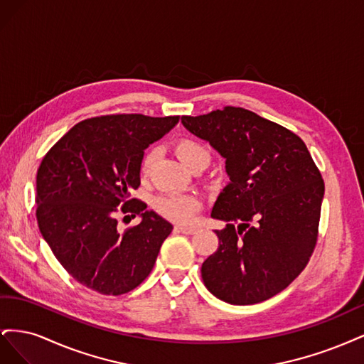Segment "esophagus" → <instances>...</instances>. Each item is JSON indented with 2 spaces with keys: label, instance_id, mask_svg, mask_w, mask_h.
I'll return each instance as SVG.
<instances>
[{
  "label": "esophagus",
  "instance_id": "esophagus-1",
  "mask_svg": "<svg viewBox=\"0 0 364 364\" xmlns=\"http://www.w3.org/2000/svg\"><path fill=\"white\" fill-rule=\"evenodd\" d=\"M174 230H176V232H181V234L191 235V234H194V232H196L197 228H194V226H176V228H174Z\"/></svg>",
  "mask_w": 364,
  "mask_h": 364
}]
</instances>
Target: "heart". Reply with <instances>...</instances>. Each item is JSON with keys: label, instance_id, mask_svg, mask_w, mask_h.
I'll use <instances>...</instances> for the list:
<instances>
[{"label": "heart", "instance_id": "1", "mask_svg": "<svg viewBox=\"0 0 364 364\" xmlns=\"http://www.w3.org/2000/svg\"><path fill=\"white\" fill-rule=\"evenodd\" d=\"M174 150L178 156L186 167H193L196 162L208 161L209 162V150L208 147L196 138H179L174 142ZM153 162V150H147L141 158L139 162V173L142 176H147ZM153 208L158 214L162 217L173 220V222H186L190 220L194 213L199 208V200L191 194H178V193H168L161 194L155 197L153 200Z\"/></svg>", "mask_w": 364, "mask_h": 364}]
</instances>
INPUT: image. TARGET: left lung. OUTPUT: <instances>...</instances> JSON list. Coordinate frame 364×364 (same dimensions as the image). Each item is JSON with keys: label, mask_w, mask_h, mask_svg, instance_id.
Segmentation results:
<instances>
[{"label": "left lung", "mask_w": 364, "mask_h": 364, "mask_svg": "<svg viewBox=\"0 0 364 364\" xmlns=\"http://www.w3.org/2000/svg\"><path fill=\"white\" fill-rule=\"evenodd\" d=\"M182 123L226 159L230 179L211 213L226 226L215 230L218 249L202 264L203 284L228 304L267 301L313 255L322 174L299 136L247 109L225 106L183 115Z\"/></svg>", "instance_id": "1"}]
</instances>
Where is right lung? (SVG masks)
Listing matches in <instances>:
<instances>
[{"label":"right lung","mask_w":364,"mask_h":364,"mask_svg":"<svg viewBox=\"0 0 364 364\" xmlns=\"http://www.w3.org/2000/svg\"><path fill=\"white\" fill-rule=\"evenodd\" d=\"M178 121V115L142 114L87 118L43 156L36 176L39 230L62 267L85 287L124 294L155 266L173 226L130 193L141 183L144 150ZM121 215L143 220L119 233Z\"/></svg>","instance_id":"add662e5"}]
</instances>
